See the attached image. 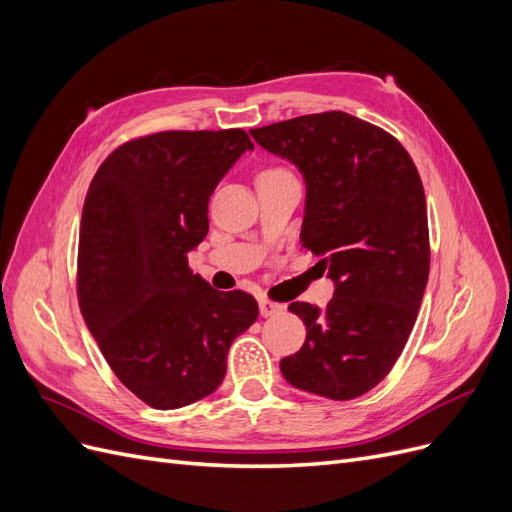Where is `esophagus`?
Returning <instances> with one entry per match:
<instances>
[{"label":"esophagus","instance_id":"obj_1","mask_svg":"<svg viewBox=\"0 0 512 512\" xmlns=\"http://www.w3.org/2000/svg\"><path fill=\"white\" fill-rule=\"evenodd\" d=\"M280 312H284V305L282 303H273L269 299H260V316L269 318V316H275V314H280Z\"/></svg>","mask_w":512,"mask_h":512}]
</instances>
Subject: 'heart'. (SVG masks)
I'll return each instance as SVG.
<instances>
[{
    "mask_svg": "<svg viewBox=\"0 0 512 512\" xmlns=\"http://www.w3.org/2000/svg\"><path fill=\"white\" fill-rule=\"evenodd\" d=\"M269 173H277V170H269Z\"/></svg>",
    "mask_w": 512,
    "mask_h": 512,
    "instance_id": "1",
    "label": "heart"
}]
</instances>
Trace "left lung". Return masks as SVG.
I'll return each mask as SVG.
<instances>
[{
	"mask_svg": "<svg viewBox=\"0 0 512 512\" xmlns=\"http://www.w3.org/2000/svg\"><path fill=\"white\" fill-rule=\"evenodd\" d=\"M305 181L301 241L335 282L327 307L294 301L305 344L280 361L307 393L354 399L404 350L429 277V228L418 170L397 138L342 111L250 130Z\"/></svg>",
	"mask_w": 512,
	"mask_h": 512,
	"instance_id": "1",
	"label": "left lung"
}]
</instances>
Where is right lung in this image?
<instances>
[{
    "mask_svg": "<svg viewBox=\"0 0 512 512\" xmlns=\"http://www.w3.org/2000/svg\"><path fill=\"white\" fill-rule=\"evenodd\" d=\"M252 149L243 130L158 132L115 149L89 185L81 312L115 376L151 408L211 395L232 339L258 318L252 294L215 290L188 267L215 185Z\"/></svg>",
    "mask_w": 512,
    "mask_h": 512,
    "instance_id": "right-lung-1",
    "label": "right lung"
}]
</instances>
